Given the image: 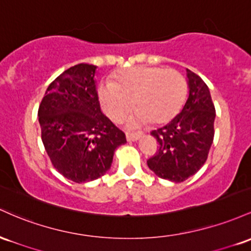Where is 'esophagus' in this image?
<instances>
[{"label":"esophagus","instance_id":"34e87169","mask_svg":"<svg viewBox=\"0 0 251 251\" xmlns=\"http://www.w3.org/2000/svg\"><path fill=\"white\" fill-rule=\"evenodd\" d=\"M142 133H126V140L128 141H137L142 136Z\"/></svg>","mask_w":251,"mask_h":251}]
</instances>
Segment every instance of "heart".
I'll use <instances>...</instances> for the list:
<instances>
[{
  "instance_id": "obj_1",
  "label": "heart",
  "mask_w": 251,
  "mask_h": 251,
  "mask_svg": "<svg viewBox=\"0 0 251 251\" xmlns=\"http://www.w3.org/2000/svg\"><path fill=\"white\" fill-rule=\"evenodd\" d=\"M187 83L181 73L162 67L136 66L117 73L116 83L102 81L98 98L104 112L118 122L134 106L139 110L129 125L151 121L163 125L173 120L186 102Z\"/></svg>"
}]
</instances>
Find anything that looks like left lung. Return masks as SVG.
Instances as JSON below:
<instances>
[{"label":"left lung","instance_id":"left-lung-1","mask_svg":"<svg viewBox=\"0 0 251 251\" xmlns=\"http://www.w3.org/2000/svg\"><path fill=\"white\" fill-rule=\"evenodd\" d=\"M186 72V103L170 123L151 131L159 142V151L147 160L159 178L174 182L185 181L201 170L215 136L216 110L210 90L198 75Z\"/></svg>","mask_w":251,"mask_h":251}]
</instances>
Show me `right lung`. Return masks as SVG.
I'll return each mask as SVG.
<instances>
[{
  "label": "right lung",
  "mask_w": 251,
  "mask_h": 251,
  "mask_svg": "<svg viewBox=\"0 0 251 251\" xmlns=\"http://www.w3.org/2000/svg\"><path fill=\"white\" fill-rule=\"evenodd\" d=\"M96 70L78 64L64 71L50 84L38 111L50 162L78 184L104 176L116 148L126 142V134L100 110Z\"/></svg>",
  "instance_id": "add662e5"
}]
</instances>
